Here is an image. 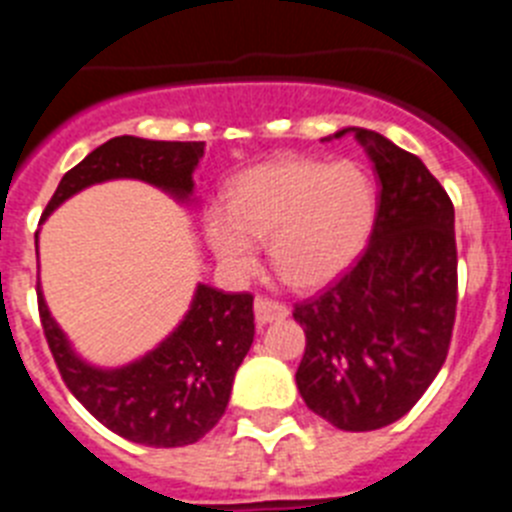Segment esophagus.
I'll use <instances>...</instances> for the list:
<instances>
[{
	"mask_svg": "<svg viewBox=\"0 0 512 512\" xmlns=\"http://www.w3.org/2000/svg\"><path fill=\"white\" fill-rule=\"evenodd\" d=\"M253 315H256V323L259 325H269L274 320L287 318L289 307L277 300H269V297H256V302H253Z\"/></svg>",
	"mask_w": 512,
	"mask_h": 512,
	"instance_id": "34e87169",
	"label": "esophagus"
}]
</instances>
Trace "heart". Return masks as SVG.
<instances>
[{
  "label": "heart",
  "mask_w": 512,
  "mask_h": 512,
  "mask_svg": "<svg viewBox=\"0 0 512 512\" xmlns=\"http://www.w3.org/2000/svg\"><path fill=\"white\" fill-rule=\"evenodd\" d=\"M377 217V189L359 164L277 158L235 176L228 207L212 205L205 235L233 274L259 264V243L292 287L333 282L364 251Z\"/></svg>",
  "instance_id": "1"
}]
</instances>
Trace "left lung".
<instances>
[{
	"label": "left lung",
	"mask_w": 512,
	"mask_h": 512,
	"mask_svg": "<svg viewBox=\"0 0 512 512\" xmlns=\"http://www.w3.org/2000/svg\"><path fill=\"white\" fill-rule=\"evenodd\" d=\"M354 133L379 176L369 246L320 297L295 307L305 328L297 390L341 431H377L413 408L441 372L456 318L454 205L413 153ZM328 140V138H325Z\"/></svg>",
	"instance_id": "1"
}]
</instances>
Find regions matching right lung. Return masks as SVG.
<instances>
[{
    "instance_id": "right-lung-1",
    "label": "right lung",
    "mask_w": 512,
    "mask_h": 512,
    "mask_svg": "<svg viewBox=\"0 0 512 512\" xmlns=\"http://www.w3.org/2000/svg\"><path fill=\"white\" fill-rule=\"evenodd\" d=\"M202 156V140L135 135L107 140L63 174L43 220L76 192L110 179H140L189 205ZM38 307L45 341L76 400L117 436L153 449L187 446L215 428L228 408L235 372L253 343V297L248 292L225 295L207 284H197L187 315L164 341L117 369H102L76 354L40 287Z\"/></svg>"
}]
</instances>
